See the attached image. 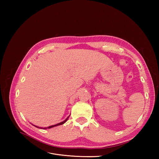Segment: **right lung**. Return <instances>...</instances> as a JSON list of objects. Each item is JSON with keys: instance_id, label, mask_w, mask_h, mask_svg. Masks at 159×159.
I'll return each mask as SVG.
<instances>
[{"instance_id": "obj_1", "label": "right lung", "mask_w": 159, "mask_h": 159, "mask_svg": "<svg viewBox=\"0 0 159 159\" xmlns=\"http://www.w3.org/2000/svg\"><path fill=\"white\" fill-rule=\"evenodd\" d=\"M69 117H70V116H69ZM69 117H67V118H66V119H65L64 121H62V122H61V123H57V124H56V125H54L49 126V127H48L47 128H44V129H50V128H52V127H56V126H58V125H63L64 123H65L67 121V120H68V119L69 118ZM35 127H36V126H35Z\"/></svg>"}]
</instances>
